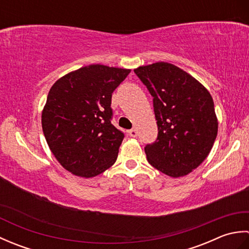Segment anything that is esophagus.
I'll return each mask as SVG.
<instances>
[{"label":"esophagus","mask_w":249,"mask_h":249,"mask_svg":"<svg viewBox=\"0 0 249 249\" xmlns=\"http://www.w3.org/2000/svg\"><path fill=\"white\" fill-rule=\"evenodd\" d=\"M128 135H129L130 137H134V138H135V137L137 136V130H136L135 128L128 130Z\"/></svg>","instance_id":"1"}]
</instances>
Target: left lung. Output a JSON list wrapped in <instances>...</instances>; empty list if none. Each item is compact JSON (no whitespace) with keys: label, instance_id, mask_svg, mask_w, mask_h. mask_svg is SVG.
Listing matches in <instances>:
<instances>
[{"label":"left lung","instance_id":"8db88e82","mask_svg":"<svg viewBox=\"0 0 249 249\" xmlns=\"http://www.w3.org/2000/svg\"><path fill=\"white\" fill-rule=\"evenodd\" d=\"M134 71L153 96L157 121V139L144 147L147 161L171 178L186 176L208 157L217 136L212 96L170 63H153Z\"/></svg>","mask_w":249,"mask_h":249}]
</instances>
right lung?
<instances>
[{
	"label": "right lung",
	"instance_id": "obj_1",
	"mask_svg": "<svg viewBox=\"0 0 249 249\" xmlns=\"http://www.w3.org/2000/svg\"><path fill=\"white\" fill-rule=\"evenodd\" d=\"M129 72L92 64L51 87L41 126L50 151L67 171L88 178L115 162L124 134L111 124V97Z\"/></svg>",
	"mask_w": 249,
	"mask_h": 249
}]
</instances>
